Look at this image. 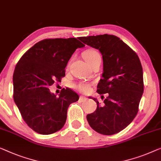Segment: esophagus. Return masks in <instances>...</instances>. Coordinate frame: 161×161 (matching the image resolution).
<instances>
[{
	"label": "esophagus",
	"mask_w": 161,
	"mask_h": 161,
	"mask_svg": "<svg viewBox=\"0 0 161 161\" xmlns=\"http://www.w3.org/2000/svg\"><path fill=\"white\" fill-rule=\"evenodd\" d=\"M79 99H80V102H85L86 99H87V98L86 97H83V96H80V98H79Z\"/></svg>",
	"instance_id": "1"
}]
</instances>
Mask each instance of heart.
<instances>
[{"label":"heart","instance_id":"heart-1","mask_svg":"<svg viewBox=\"0 0 161 161\" xmlns=\"http://www.w3.org/2000/svg\"><path fill=\"white\" fill-rule=\"evenodd\" d=\"M83 57H84L86 62L89 65L92 64L97 59L101 58L99 53L97 51L93 49H89L85 52ZM75 88H78L81 92H88L90 90V85L86 83H80L75 85Z\"/></svg>","mask_w":161,"mask_h":161}]
</instances>
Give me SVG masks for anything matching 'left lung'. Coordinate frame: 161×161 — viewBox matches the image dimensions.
Wrapping results in <instances>:
<instances>
[{"instance_id":"1","label":"left lung","mask_w":161,"mask_h":161,"mask_svg":"<svg viewBox=\"0 0 161 161\" xmlns=\"http://www.w3.org/2000/svg\"><path fill=\"white\" fill-rule=\"evenodd\" d=\"M86 45L97 48L102 55L103 73L97 93L108 94L102 104L86 116L94 131L113 135L127 127L136 117L144 92L143 70L136 52L117 36L99 35L80 37Z\"/></svg>"}]
</instances>
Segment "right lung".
<instances>
[{"label":"right lung","mask_w":161,"mask_h":161,"mask_svg":"<svg viewBox=\"0 0 161 161\" xmlns=\"http://www.w3.org/2000/svg\"><path fill=\"white\" fill-rule=\"evenodd\" d=\"M84 46L75 38L44 39L27 51L16 65L14 100L23 120L33 131L48 135L64 126L67 109L79 96L63 88L57 97L48 88L54 81H61L73 53Z\"/></svg>","instance_id":"right-lung-1"}]
</instances>
